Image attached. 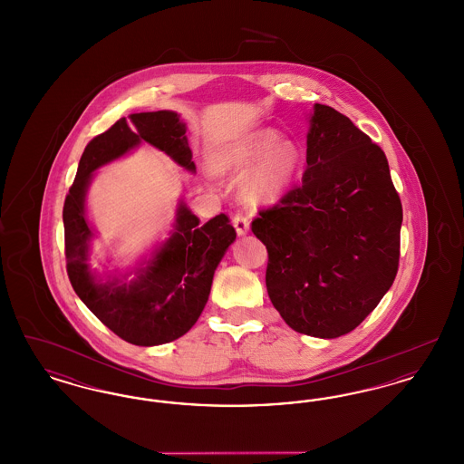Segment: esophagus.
Listing matches in <instances>:
<instances>
[{"instance_id": "34e87169", "label": "esophagus", "mask_w": 464, "mask_h": 464, "mask_svg": "<svg viewBox=\"0 0 464 464\" xmlns=\"http://www.w3.org/2000/svg\"><path fill=\"white\" fill-rule=\"evenodd\" d=\"M233 226H235V229H237V235L238 237H245L248 231H250V222L246 218H243V216H235L233 218Z\"/></svg>"}]
</instances>
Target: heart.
Returning <instances> with one entry per match:
<instances>
[{
  "label": "heart",
  "mask_w": 464,
  "mask_h": 464,
  "mask_svg": "<svg viewBox=\"0 0 464 464\" xmlns=\"http://www.w3.org/2000/svg\"><path fill=\"white\" fill-rule=\"evenodd\" d=\"M299 150L280 140L273 129H259L235 137L216 151L212 165L219 174H243L240 195L252 207H267L285 197L299 170Z\"/></svg>",
  "instance_id": "obj_1"
}]
</instances>
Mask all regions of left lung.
I'll return each mask as SVG.
<instances>
[{
	"instance_id": "1",
	"label": "left lung",
	"mask_w": 464,
	"mask_h": 464,
	"mask_svg": "<svg viewBox=\"0 0 464 464\" xmlns=\"http://www.w3.org/2000/svg\"><path fill=\"white\" fill-rule=\"evenodd\" d=\"M306 170L252 233L269 256L266 288L290 329L335 339L358 327L393 285L401 203L388 160L331 106L314 104Z\"/></svg>"
}]
</instances>
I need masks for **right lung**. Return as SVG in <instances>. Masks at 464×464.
<instances>
[{"instance_id":"add662e5","label":"right lung","mask_w":464,"mask_h":464,"mask_svg":"<svg viewBox=\"0 0 464 464\" xmlns=\"http://www.w3.org/2000/svg\"><path fill=\"white\" fill-rule=\"evenodd\" d=\"M186 123L176 111L135 112L120 118L85 148L76 179L64 201L67 275L83 304L108 327L135 346H160L189 331L208 301L214 273L237 231L221 214L205 224L186 201H177L169 237L140 254L129 267L111 259L92 266L97 229L90 221L87 193L95 172L130 155L140 144L163 151L195 174Z\"/></svg>"}]
</instances>
